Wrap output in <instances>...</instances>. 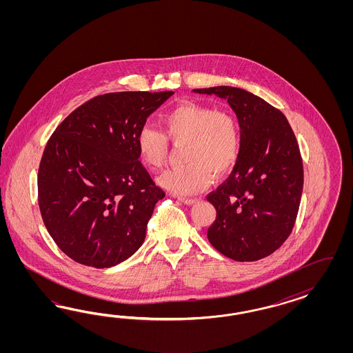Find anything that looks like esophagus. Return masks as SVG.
<instances>
[{"label":"esophagus","mask_w":353,"mask_h":353,"mask_svg":"<svg viewBox=\"0 0 353 353\" xmlns=\"http://www.w3.org/2000/svg\"><path fill=\"white\" fill-rule=\"evenodd\" d=\"M180 201H181L182 203L186 204V205H192V204L196 203L198 199H194V198H181Z\"/></svg>","instance_id":"esophagus-1"}]
</instances>
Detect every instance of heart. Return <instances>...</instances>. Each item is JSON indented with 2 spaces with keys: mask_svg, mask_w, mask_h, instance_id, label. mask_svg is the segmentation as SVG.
I'll return each instance as SVG.
<instances>
[{
  "mask_svg": "<svg viewBox=\"0 0 353 353\" xmlns=\"http://www.w3.org/2000/svg\"><path fill=\"white\" fill-rule=\"evenodd\" d=\"M163 133L145 125L139 129L136 146L139 159L149 170L163 165L168 141L183 143L185 164L163 172L158 183L174 195H192L204 190L214 177L232 170L239 155L241 134L234 117L225 110L182 103L173 107L161 120Z\"/></svg>",
  "mask_w": 353,
  "mask_h": 353,
  "instance_id": "b5f03b06",
  "label": "heart"
}]
</instances>
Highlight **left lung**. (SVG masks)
<instances>
[{"instance_id":"left-lung-1","label":"left lung","mask_w":353,"mask_h":353,"mask_svg":"<svg viewBox=\"0 0 353 353\" xmlns=\"http://www.w3.org/2000/svg\"><path fill=\"white\" fill-rule=\"evenodd\" d=\"M192 92L226 99L241 129L233 172L207 196L216 208L208 241L236 261L260 260L282 246L299 211L303 161L295 134L279 110L245 89Z\"/></svg>"}]
</instances>
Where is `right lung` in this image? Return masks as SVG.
Masks as SVG:
<instances>
[{
	"instance_id": "obj_1",
	"label": "right lung",
	"mask_w": 353,
	"mask_h": 353,
	"mask_svg": "<svg viewBox=\"0 0 353 353\" xmlns=\"http://www.w3.org/2000/svg\"><path fill=\"white\" fill-rule=\"evenodd\" d=\"M173 92L94 97L55 129L39 168V205L54 242L76 263L111 268L142 246L165 192L139 161L136 137Z\"/></svg>"
}]
</instances>
